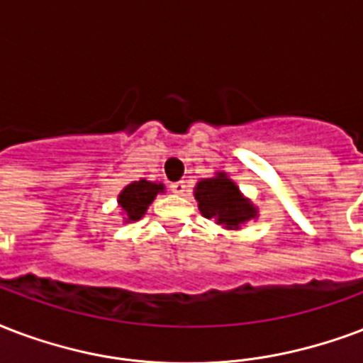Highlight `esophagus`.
<instances>
[{
    "label": "esophagus",
    "mask_w": 363,
    "mask_h": 363,
    "mask_svg": "<svg viewBox=\"0 0 363 363\" xmlns=\"http://www.w3.org/2000/svg\"><path fill=\"white\" fill-rule=\"evenodd\" d=\"M171 190H173L175 194H184L186 192V182L184 181L173 182V184H171Z\"/></svg>",
    "instance_id": "1"
}]
</instances>
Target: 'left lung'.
<instances>
[{"mask_svg":"<svg viewBox=\"0 0 363 363\" xmlns=\"http://www.w3.org/2000/svg\"><path fill=\"white\" fill-rule=\"evenodd\" d=\"M194 198L203 217L213 218L225 228L236 230L251 218H257V207L243 198L236 182L230 181L226 173L201 179L194 188Z\"/></svg>","mask_w":363,"mask_h":363,"instance_id":"8db88e82","label":"left lung"}]
</instances>
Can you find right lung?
<instances>
[{
	"label": "right lung",
	"mask_w": 363,
	"mask_h": 363,
	"mask_svg": "<svg viewBox=\"0 0 363 363\" xmlns=\"http://www.w3.org/2000/svg\"><path fill=\"white\" fill-rule=\"evenodd\" d=\"M163 190H165V186L162 182H150L146 179L127 184L118 196V203H120L121 211L125 215V223L138 220L143 217L148 206L154 201V198Z\"/></svg>",
	"instance_id": "right-lung-1"
}]
</instances>
